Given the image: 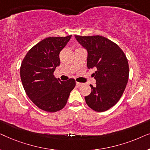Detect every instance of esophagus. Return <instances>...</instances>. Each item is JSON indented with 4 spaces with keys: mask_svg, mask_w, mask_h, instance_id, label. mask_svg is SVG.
I'll return each mask as SVG.
<instances>
[{
    "mask_svg": "<svg viewBox=\"0 0 150 150\" xmlns=\"http://www.w3.org/2000/svg\"><path fill=\"white\" fill-rule=\"evenodd\" d=\"M76 85H77V86H81V85H83V83H79V82H76Z\"/></svg>",
    "mask_w": 150,
    "mask_h": 150,
    "instance_id": "1",
    "label": "esophagus"
}]
</instances>
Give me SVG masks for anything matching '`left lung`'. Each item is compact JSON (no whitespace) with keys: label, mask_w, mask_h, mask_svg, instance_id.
<instances>
[{"label":"left lung","mask_w":150,"mask_h":150,"mask_svg":"<svg viewBox=\"0 0 150 150\" xmlns=\"http://www.w3.org/2000/svg\"><path fill=\"white\" fill-rule=\"evenodd\" d=\"M78 42L87 50V65L96 69L92 76L95 87L85 96V102L91 109L104 112L116 104L122 97L129 76V66L123 50L112 41L100 35H75Z\"/></svg>","instance_id":"8db88e82"}]
</instances>
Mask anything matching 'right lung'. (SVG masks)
<instances>
[{
    "instance_id": "1",
    "label": "right lung",
    "mask_w": 150,
    "mask_h": 150,
    "mask_svg": "<svg viewBox=\"0 0 150 150\" xmlns=\"http://www.w3.org/2000/svg\"><path fill=\"white\" fill-rule=\"evenodd\" d=\"M71 37L44 39L28 50L22 62L20 78L24 91L30 100L45 111L62 109L76 86L74 79L61 81L53 74L60 65L59 53Z\"/></svg>"
}]
</instances>
